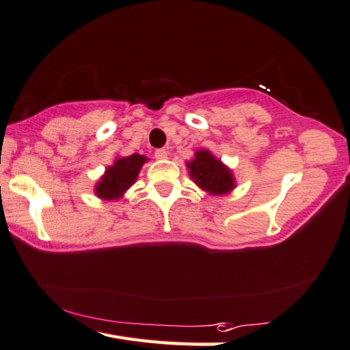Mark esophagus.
<instances>
[{"instance_id": "1", "label": "esophagus", "mask_w": 350, "mask_h": 350, "mask_svg": "<svg viewBox=\"0 0 350 350\" xmlns=\"http://www.w3.org/2000/svg\"><path fill=\"white\" fill-rule=\"evenodd\" d=\"M154 157L159 159V161H163V159L168 157V151L165 148H159L154 151Z\"/></svg>"}]
</instances>
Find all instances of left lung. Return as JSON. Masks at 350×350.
<instances>
[{"mask_svg": "<svg viewBox=\"0 0 350 350\" xmlns=\"http://www.w3.org/2000/svg\"><path fill=\"white\" fill-rule=\"evenodd\" d=\"M187 167L189 168V176L205 191L226 194L234 188L231 171L206 150L197 151L194 161L188 162Z\"/></svg>", "mask_w": 350, "mask_h": 350, "instance_id": "1", "label": "left lung"}]
</instances>
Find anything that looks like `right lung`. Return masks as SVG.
Masks as SVG:
<instances>
[{"instance_id": "1", "label": "right lung", "mask_w": 350, "mask_h": 350, "mask_svg": "<svg viewBox=\"0 0 350 350\" xmlns=\"http://www.w3.org/2000/svg\"><path fill=\"white\" fill-rule=\"evenodd\" d=\"M145 161L147 159L141 154L118 159L113 167L107 168L105 176L96 185V194L100 199H118L135 183Z\"/></svg>"}]
</instances>
